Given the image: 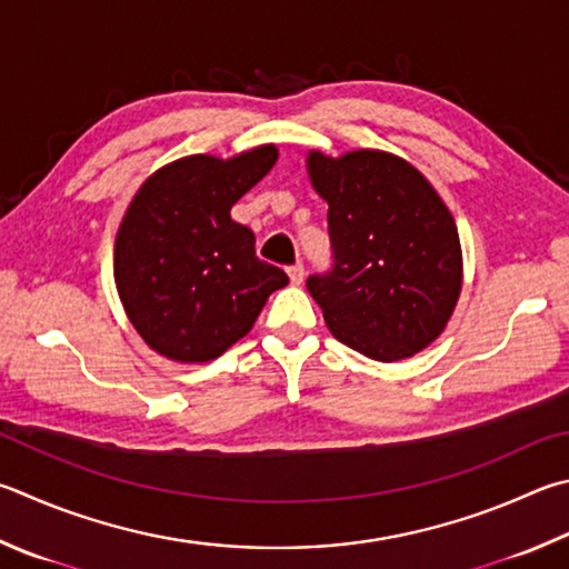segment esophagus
<instances>
[{
	"label": "esophagus",
	"instance_id": "esophagus-1",
	"mask_svg": "<svg viewBox=\"0 0 569 569\" xmlns=\"http://www.w3.org/2000/svg\"><path fill=\"white\" fill-rule=\"evenodd\" d=\"M288 278H291V283H303V278H306V268H303V263L298 261V263H293L291 268H288Z\"/></svg>",
	"mask_w": 569,
	"mask_h": 569
}]
</instances>
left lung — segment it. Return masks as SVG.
I'll return each instance as SVG.
<instances>
[{
  "label": "left lung",
  "instance_id": "1",
  "mask_svg": "<svg viewBox=\"0 0 569 569\" xmlns=\"http://www.w3.org/2000/svg\"><path fill=\"white\" fill-rule=\"evenodd\" d=\"M308 173L328 201L333 263L308 291L340 343L402 360L446 328L462 286L456 221L422 173L386 151H313Z\"/></svg>",
  "mask_w": 569,
  "mask_h": 569
}]
</instances>
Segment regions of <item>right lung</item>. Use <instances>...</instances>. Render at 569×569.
Here are the masks:
<instances>
[{
	"label": "right lung",
	"mask_w": 569,
	"mask_h": 569,
	"mask_svg": "<svg viewBox=\"0 0 569 569\" xmlns=\"http://www.w3.org/2000/svg\"><path fill=\"white\" fill-rule=\"evenodd\" d=\"M276 159L271 143L229 161L196 153L159 169L133 196L113 278L133 328L157 353L179 363L219 358L288 283L283 268L256 256L249 226L231 219V206Z\"/></svg>",
	"instance_id": "1"
}]
</instances>
